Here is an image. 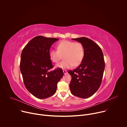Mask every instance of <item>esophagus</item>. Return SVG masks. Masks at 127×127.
Wrapping results in <instances>:
<instances>
[{
  "mask_svg": "<svg viewBox=\"0 0 127 127\" xmlns=\"http://www.w3.org/2000/svg\"><path fill=\"white\" fill-rule=\"evenodd\" d=\"M63 73L64 74H66L67 73V71L66 70H63Z\"/></svg>",
  "mask_w": 127,
  "mask_h": 127,
  "instance_id": "34e87169",
  "label": "esophagus"
}]
</instances>
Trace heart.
I'll return each instance as SVG.
<instances>
[{"instance_id":"1","label":"heart","mask_w":127,"mask_h":127,"mask_svg":"<svg viewBox=\"0 0 127 127\" xmlns=\"http://www.w3.org/2000/svg\"><path fill=\"white\" fill-rule=\"evenodd\" d=\"M57 50H51L49 55L51 60L55 63H58L63 56L64 60L56 65V67L68 69L78 66L82 62L84 56V50L83 45L79 42L63 40L57 46Z\"/></svg>"}]
</instances>
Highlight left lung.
Segmentation results:
<instances>
[{"instance_id":"obj_1","label":"left lung","mask_w":127,"mask_h":127,"mask_svg":"<svg viewBox=\"0 0 127 127\" xmlns=\"http://www.w3.org/2000/svg\"><path fill=\"white\" fill-rule=\"evenodd\" d=\"M72 39L83 45L84 56L76 69L68 71L72 77L70 91L76 96L88 98L96 92L101 83L105 67L103 53L97 44L88 38Z\"/></svg>"}]
</instances>
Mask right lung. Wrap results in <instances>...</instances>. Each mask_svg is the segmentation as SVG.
Listing matches in <instances>:
<instances>
[{"label": "right lung", "instance_id": "add662e5", "mask_svg": "<svg viewBox=\"0 0 127 127\" xmlns=\"http://www.w3.org/2000/svg\"><path fill=\"white\" fill-rule=\"evenodd\" d=\"M58 39L38 35L32 39L23 49L20 70L24 84L28 91L40 99L55 94L57 83L63 76L61 68L53 71L49 53L52 44Z\"/></svg>", "mask_w": 127, "mask_h": 127}]
</instances>
